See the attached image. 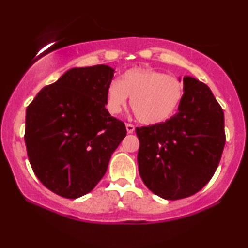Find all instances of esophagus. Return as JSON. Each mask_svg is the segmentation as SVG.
<instances>
[{
    "label": "esophagus",
    "mask_w": 248,
    "mask_h": 248,
    "mask_svg": "<svg viewBox=\"0 0 248 248\" xmlns=\"http://www.w3.org/2000/svg\"><path fill=\"white\" fill-rule=\"evenodd\" d=\"M134 128H135V127H134L133 124H130V123L126 124V131H127V133H133Z\"/></svg>",
    "instance_id": "esophagus-1"
}]
</instances>
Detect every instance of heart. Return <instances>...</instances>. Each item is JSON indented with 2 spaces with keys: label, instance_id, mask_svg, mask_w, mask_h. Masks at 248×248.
<instances>
[{
  "label": "heart",
  "instance_id": "heart-1",
  "mask_svg": "<svg viewBox=\"0 0 248 248\" xmlns=\"http://www.w3.org/2000/svg\"><path fill=\"white\" fill-rule=\"evenodd\" d=\"M185 93L184 82L162 71L135 66L125 71L120 81H110L106 89V109L118 115L131 97V107L138 120L155 125L167 121L178 109Z\"/></svg>",
  "mask_w": 248,
  "mask_h": 248
}]
</instances>
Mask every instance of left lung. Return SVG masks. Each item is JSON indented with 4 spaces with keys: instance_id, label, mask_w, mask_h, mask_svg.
Masks as SVG:
<instances>
[{
    "instance_id": "obj_1",
    "label": "left lung",
    "mask_w": 248,
    "mask_h": 248,
    "mask_svg": "<svg viewBox=\"0 0 248 248\" xmlns=\"http://www.w3.org/2000/svg\"><path fill=\"white\" fill-rule=\"evenodd\" d=\"M178 113L162 123L137 127L139 172L145 186L166 200L195 194L218 168L226 142L223 110L205 83L183 79Z\"/></svg>"
}]
</instances>
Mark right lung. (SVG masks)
<instances>
[{"mask_svg":"<svg viewBox=\"0 0 248 248\" xmlns=\"http://www.w3.org/2000/svg\"><path fill=\"white\" fill-rule=\"evenodd\" d=\"M114 69L73 67L44 87L26 111L25 141L35 175L66 199L93 191L126 135L105 107Z\"/></svg>","mask_w":248,"mask_h":248,"instance_id":"add662e5","label":"right lung"}]
</instances>
